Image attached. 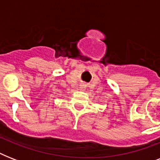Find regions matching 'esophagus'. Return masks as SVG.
<instances>
[{
  "mask_svg": "<svg viewBox=\"0 0 160 160\" xmlns=\"http://www.w3.org/2000/svg\"><path fill=\"white\" fill-rule=\"evenodd\" d=\"M80 90H85V85H81V86H80Z\"/></svg>",
  "mask_w": 160,
  "mask_h": 160,
  "instance_id": "obj_1",
  "label": "esophagus"
}]
</instances>
